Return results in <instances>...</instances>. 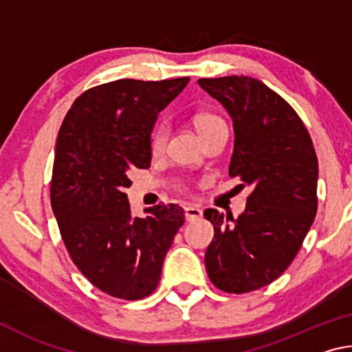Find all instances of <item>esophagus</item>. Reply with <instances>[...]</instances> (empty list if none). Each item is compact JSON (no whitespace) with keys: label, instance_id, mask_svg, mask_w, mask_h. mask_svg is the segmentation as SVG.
Masks as SVG:
<instances>
[{"label":"esophagus","instance_id":"34e87169","mask_svg":"<svg viewBox=\"0 0 352 352\" xmlns=\"http://www.w3.org/2000/svg\"><path fill=\"white\" fill-rule=\"evenodd\" d=\"M184 217H186L188 222H194V220H199L201 217V210L195 206H186L184 208Z\"/></svg>","mask_w":352,"mask_h":352}]
</instances>
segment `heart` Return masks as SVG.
Wrapping results in <instances>:
<instances>
[{
	"mask_svg": "<svg viewBox=\"0 0 352 352\" xmlns=\"http://www.w3.org/2000/svg\"><path fill=\"white\" fill-rule=\"evenodd\" d=\"M192 124L195 130H197V133L201 136V140H204L206 135L212 133L214 130L225 127L223 119L219 118L217 115H212V113H199V115L194 116ZM168 136H169V122L166 121V119H160V121L152 127L151 136H148V146H151V151L153 153L162 152L166 146V141H168Z\"/></svg>",
	"mask_w": 352,
	"mask_h": 352,
	"instance_id": "1",
	"label": "heart"
}]
</instances>
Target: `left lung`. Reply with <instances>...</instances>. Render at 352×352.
Instances as JSON below:
<instances>
[{"label":"left lung","mask_w":352,"mask_h":352,"mask_svg":"<svg viewBox=\"0 0 352 352\" xmlns=\"http://www.w3.org/2000/svg\"><path fill=\"white\" fill-rule=\"evenodd\" d=\"M234 126L230 177L253 188L237 219L206 210L214 239L205 264L211 283L226 294L269 285L300 252L317 214L318 160L305 122L287 100L248 76L199 79Z\"/></svg>","instance_id":"8db88e82"}]
</instances>
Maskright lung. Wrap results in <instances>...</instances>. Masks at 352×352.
I'll return each instance as SVG.
<instances>
[{
    "mask_svg": "<svg viewBox=\"0 0 352 352\" xmlns=\"http://www.w3.org/2000/svg\"><path fill=\"white\" fill-rule=\"evenodd\" d=\"M188 82L119 79L93 87L74 100L58 130L51 206L63 243L82 275L119 300H141L157 289L184 222L174 204L133 217L124 189L133 168H151L157 115Z\"/></svg>",
    "mask_w": 352,
    "mask_h": 352,
    "instance_id": "right-lung-1",
    "label": "right lung"
}]
</instances>
